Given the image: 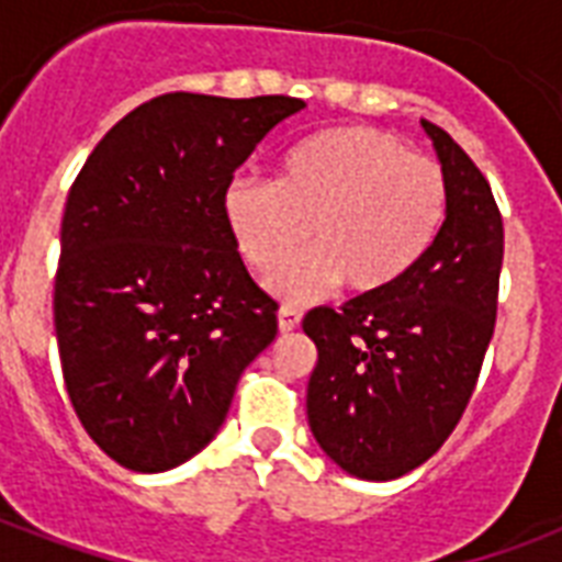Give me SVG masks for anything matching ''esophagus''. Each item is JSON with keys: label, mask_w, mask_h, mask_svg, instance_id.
<instances>
[{"label": "esophagus", "mask_w": 562, "mask_h": 562, "mask_svg": "<svg viewBox=\"0 0 562 562\" xmlns=\"http://www.w3.org/2000/svg\"><path fill=\"white\" fill-rule=\"evenodd\" d=\"M300 317H303V312L294 306H280V312H277V324H280L282 333H291V329H297L300 326Z\"/></svg>", "instance_id": "obj_1"}]
</instances>
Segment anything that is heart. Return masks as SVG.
Listing matches in <instances>:
<instances>
[{"label":"heart","instance_id":"b5f03b06","mask_svg":"<svg viewBox=\"0 0 562 562\" xmlns=\"http://www.w3.org/2000/svg\"><path fill=\"white\" fill-rule=\"evenodd\" d=\"M221 212L238 256L259 273L281 268L310 229L313 250L271 280L282 297H306L338 280L356 294H379L431 250L449 212V183L440 162L405 151L393 134L347 125L291 145L273 183L229 180Z\"/></svg>","mask_w":562,"mask_h":562}]
</instances>
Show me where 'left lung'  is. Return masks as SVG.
Returning <instances> with one entry per match:
<instances>
[{
	"label": "left lung",
	"instance_id": "obj_1",
	"mask_svg": "<svg viewBox=\"0 0 562 562\" xmlns=\"http://www.w3.org/2000/svg\"><path fill=\"white\" fill-rule=\"evenodd\" d=\"M449 183L443 229L414 271L379 294L303 317L317 364L308 428L356 479L417 470L458 426L496 326L505 227L479 166L423 119Z\"/></svg>",
	"mask_w": 562,
	"mask_h": 562
}]
</instances>
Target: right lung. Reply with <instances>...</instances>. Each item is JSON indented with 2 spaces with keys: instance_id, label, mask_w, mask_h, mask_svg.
Returning <instances> with one entry per match:
<instances>
[{
  "instance_id": "add662e5",
  "label": "right lung",
  "mask_w": 562,
  "mask_h": 562,
  "mask_svg": "<svg viewBox=\"0 0 562 562\" xmlns=\"http://www.w3.org/2000/svg\"><path fill=\"white\" fill-rule=\"evenodd\" d=\"M303 108L289 95L169 92L110 127L69 189L60 370L87 435L127 470L166 472L201 452L277 335V303L250 280L221 194Z\"/></svg>"
}]
</instances>
